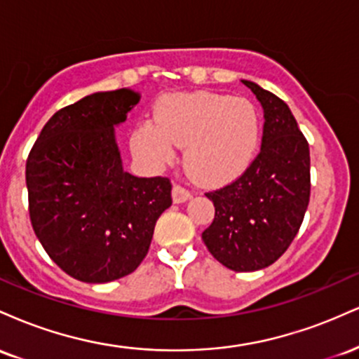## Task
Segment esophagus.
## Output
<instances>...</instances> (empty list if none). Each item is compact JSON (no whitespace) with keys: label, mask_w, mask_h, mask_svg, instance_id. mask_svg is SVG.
I'll return each instance as SVG.
<instances>
[{"label":"esophagus","mask_w":359,"mask_h":359,"mask_svg":"<svg viewBox=\"0 0 359 359\" xmlns=\"http://www.w3.org/2000/svg\"><path fill=\"white\" fill-rule=\"evenodd\" d=\"M172 199H174L175 204L185 203V201L191 199V192H189L185 187H182V185L175 184L174 189H172Z\"/></svg>","instance_id":"1"}]
</instances>
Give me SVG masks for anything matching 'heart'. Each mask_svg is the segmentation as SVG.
<instances>
[{
  "instance_id": "b5f03b06",
  "label": "heart",
  "mask_w": 359,
  "mask_h": 359,
  "mask_svg": "<svg viewBox=\"0 0 359 359\" xmlns=\"http://www.w3.org/2000/svg\"><path fill=\"white\" fill-rule=\"evenodd\" d=\"M262 135L257 106L228 94H172L158 101L155 125L133 133V148L154 162H168L184 148L187 174L203 184H221L253 160Z\"/></svg>"
}]
</instances>
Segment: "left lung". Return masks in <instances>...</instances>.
<instances>
[{
	"label": "left lung",
	"instance_id": "left-lung-1",
	"mask_svg": "<svg viewBox=\"0 0 359 359\" xmlns=\"http://www.w3.org/2000/svg\"><path fill=\"white\" fill-rule=\"evenodd\" d=\"M243 84L263 108L262 148L241 177L205 194L216 212L203 240L226 269L255 271L277 262L299 233L311 197V155L285 102L255 82Z\"/></svg>",
	"mask_w": 359,
	"mask_h": 359
}]
</instances>
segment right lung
I'll use <instances>...</instances> for the list:
<instances>
[{
    "label": "right lung",
    "mask_w": 359,
    "mask_h": 359,
    "mask_svg": "<svg viewBox=\"0 0 359 359\" xmlns=\"http://www.w3.org/2000/svg\"><path fill=\"white\" fill-rule=\"evenodd\" d=\"M138 101L125 88L89 94L57 111L28 155L34 231L48 257L81 282H113L137 270L172 204L167 177L123 168L114 126Z\"/></svg>",
    "instance_id": "add662e5"
}]
</instances>
